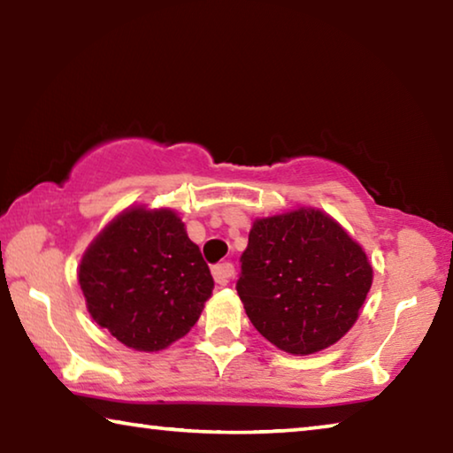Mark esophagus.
Listing matches in <instances>:
<instances>
[{"label":"esophagus","mask_w":453,"mask_h":453,"mask_svg":"<svg viewBox=\"0 0 453 453\" xmlns=\"http://www.w3.org/2000/svg\"><path fill=\"white\" fill-rule=\"evenodd\" d=\"M234 264H229V262H226V264H218V265H213L211 267V273H213V280H216V283H219V286H227V281H229V278H232L234 275Z\"/></svg>","instance_id":"34e87169"}]
</instances>
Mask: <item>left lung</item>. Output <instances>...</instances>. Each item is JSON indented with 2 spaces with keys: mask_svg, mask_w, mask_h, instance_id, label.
<instances>
[{
  "mask_svg": "<svg viewBox=\"0 0 453 453\" xmlns=\"http://www.w3.org/2000/svg\"><path fill=\"white\" fill-rule=\"evenodd\" d=\"M235 289L254 327L294 356L326 349L356 324L372 288L364 250L319 210L257 219Z\"/></svg>",
  "mask_w": 453,
  "mask_h": 453,
  "instance_id": "1",
  "label": "left lung"
}]
</instances>
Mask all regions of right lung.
<instances>
[{"label": "right lung", "instance_id": "obj_1", "mask_svg": "<svg viewBox=\"0 0 453 453\" xmlns=\"http://www.w3.org/2000/svg\"><path fill=\"white\" fill-rule=\"evenodd\" d=\"M80 286L99 326L137 351H157L196 326L213 278L170 210H127L89 245Z\"/></svg>", "mask_w": 453, "mask_h": 453}]
</instances>
